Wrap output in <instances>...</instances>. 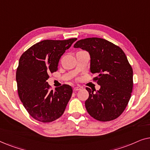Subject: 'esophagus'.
<instances>
[{
  "label": "esophagus",
  "mask_w": 150,
  "mask_h": 150,
  "mask_svg": "<svg viewBox=\"0 0 150 150\" xmlns=\"http://www.w3.org/2000/svg\"><path fill=\"white\" fill-rule=\"evenodd\" d=\"M82 89L81 87H79V86H77V87H74V91H79V90H81Z\"/></svg>",
  "instance_id": "34e87169"
}]
</instances>
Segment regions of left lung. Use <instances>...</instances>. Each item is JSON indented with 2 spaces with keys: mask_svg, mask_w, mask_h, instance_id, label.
<instances>
[{
  "mask_svg": "<svg viewBox=\"0 0 150 150\" xmlns=\"http://www.w3.org/2000/svg\"><path fill=\"white\" fill-rule=\"evenodd\" d=\"M74 48L89 52L93 81L100 85L94 93L87 87L89 98L85 107L92 117L100 122L115 120L124 111L133 88V71L122 49L102 38H91L76 42Z\"/></svg>",
  "mask_w": 150,
  "mask_h": 150,
  "instance_id": "obj_1",
  "label": "left lung"
}]
</instances>
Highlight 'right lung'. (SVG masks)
Here are the masks:
<instances>
[{"mask_svg": "<svg viewBox=\"0 0 150 150\" xmlns=\"http://www.w3.org/2000/svg\"><path fill=\"white\" fill-rule=\"evenodd\" d=\"M76 40L42 41L20 57L16 70L18 96L28 114L39 122H53L65 111L72 87L63 85L53 91L47 80L49 74L58 70L61 57Z\"/></svg>", "mask_w": 150, "mask_h": 150, "instance_id": "right-lung-1", "label": "right lung"}]
</instances>
